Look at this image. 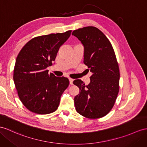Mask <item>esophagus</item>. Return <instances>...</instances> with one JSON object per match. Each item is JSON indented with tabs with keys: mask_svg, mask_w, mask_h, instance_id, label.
I'll return each instance as SVG.
<instances>
[{
	"mask_svg": "<svg viewBox=\"0 0 147 147\" xmlns=\"http://www.w3.org/2000/svg\"><path fill=\"white\" fill-rule=\"evenodd\" d=\"M73 81H74V79H72V78H69V82H70V85L73 84Z\"/></svg>",
	"mask_w": 147,
	"mask_h": 147,
	"instance_id": "esophagus-1",
	"label": "esophagus"
}]
</instances>
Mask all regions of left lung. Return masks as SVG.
<instances>
[{
    "instance_id": "left-lung-1",
    "label": "left lung",
    "mask_w": 147,
    "mask_h": 147,
    "mask_svg": "<svg viewBox=\"0 0 147 147\" xmlns=\"http://www.w3.org/2000/svg\"><path fill=\"white\" fill-rule=\"evenodd\" d=\"M72 35L84 47V63L92 73L87 85L80 79L74 84L80 89L74 98L77 112L88 119H99L112 110L119 92L120 71L112 45L102 31L85 27L73 31Z\"/></svg>"
}]
</instances>
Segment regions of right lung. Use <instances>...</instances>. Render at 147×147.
<instances>
[{
    "label": "right lung",
    "instance_id": "right-lung-1",
    "mask_svg": "<svg viewBox=\"0 0 147 147\" xmlns=\"http://www.w3.org/2000/svg\"><path fill=\"white\" fill-rule=\"evenodd\" d=\"M71 30L42 35L31 39L18 54L13 81L18 95L31 112L49 114L58 108L61 95L69 85L64 77L49 74L59 48L69 38Z\"/></svg>",
    "mask_w": 147,
    "mask_h": 147
}]
</instances>
